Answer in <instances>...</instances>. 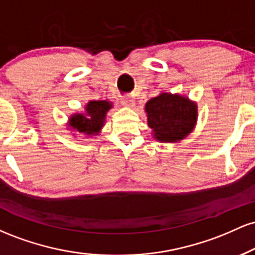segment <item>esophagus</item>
I'll list each match as a JSON object with an SVG mask.
<instances>
[{
    "label": "esophagus",
    "mask_w": 255,
    "mask_h": 255,
    "mask_svg": "<svg viewBox=\"0 0 255 255\" xmlns=\"http://www.w3.org/2000/svg\"><path fill=\"white\" fill-rule=\"evenodd\" d=\"M122 104H124L125 107L133 108L134 105H135V99L133 97H124L122 98Z\"/></svg>",
    "instance_id": "1"
}]
</instances>
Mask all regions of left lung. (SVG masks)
Listing matches in <instances>:
<instances>
[{
  "instance_id": "left-lung-1",
  "label": "left lung",
  "mask_w": 255,
  "mask_h": 255,
  "mask_svg": "<svg viewBox=\"0 0 255 255\" xmlns=\"http://www.w3.org/2000/svg\"><path fill=\"white\" fill-rule=\"evenodd\" d=\"M152 136L159 142H178L194 130L198 105L187 96L160 92L145 104Z\"/></svg>"
}]
</instances>
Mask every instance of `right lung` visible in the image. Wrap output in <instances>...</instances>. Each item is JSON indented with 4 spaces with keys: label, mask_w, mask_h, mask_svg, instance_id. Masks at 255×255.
<instances>
[{
    "label": "right lung",
    "mask_w": 255,
    "mask_h": 255,
    "mask_svg": "<svg viewBox=\"0 0 255 255\" xmlns=\"http://www.w3.org/2000/svg\"><path fill=\"white\" fill-rule=\"evenodd\" d=\"M113 102L108 99H97L89 101L85 105L83 113H74L68 118L67 129L74 131L73 135L79 134L85 137H92L99 135L102 128L105 125L107 114L113 108Z\"/></svg>",
    "instance_id": "add662e5"
}]
</instances>
